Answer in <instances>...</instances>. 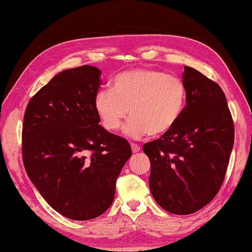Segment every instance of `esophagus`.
<instances>
[{
    "label": "esophagus",
    "instance_id": "esophagus-1",
    "mask_svg": "<svg viewBox=\"0 0 252 252\" xmlns=\"http://www.w3.org/2000/svg\"><path fill=\"white\" fill-rule=\"evenodd\" d=\"M131 148H132L133 153H137V152L141 151L140 145H137V144H134V143H131Z\"/></svg>",
    "mask_w": 252,
    "mask_h": 252
}]
</instances>
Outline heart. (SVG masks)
<instances>
[{"mask_svg":"<svg viewBox=\"0 0 252 252\" xmlns=\"http://www.w3.org/2000/svg\"><path fill=\"white\" fill-rule=\"evenodd\" d=\"M186 91L179 78L154 69H135L115 78L111 90H100L94 106L101 125L117 131L130 112L125 127L133 138L159 136L170 131L183 111Z\"/></svg>","mask_w":252,"mask_h":252,"instance_id":"b5f03b06","label":"heart"}]
</instances>
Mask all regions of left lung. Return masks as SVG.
Returning <instances> with one entry per match:
<instances>
[{
    "label": "left lung",
    "mask_w": 252,
    "mask_h": 252,
    "mask_svg": "<svg viewBox=\"0 0 252 252\" xmlns=\"http://www.w3.org/2000/svg\"><path fill=\"white\" fill-rule=\"evenodd\" d=\"M186 106L175 126L143 151L151 160L149 189L158 205L190 215L220 190L234 145V122L220 85L184 67Z\"/></svg>",
    "instance_id": "left-lung-1"
}]
</instances>
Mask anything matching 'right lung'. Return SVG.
<instances>
[{
	"mask_svg": "<svg viewBox=\"0 0 252 252\" xmlns=\"http://www.w3.org/2000/svg\"><path fill=\"white\" fill-rule=\"evenodd\" d=\"M101 71L67 69L32 96L23 126V161L29 179L62 216L85 221L114 201L130 144L99 126L94 98Z\"/></svg>",
	"mask_w": 252,
	"mask_h": 252,
	"instance_id": "1",
	"label": "right lung"
}]
</instances>
